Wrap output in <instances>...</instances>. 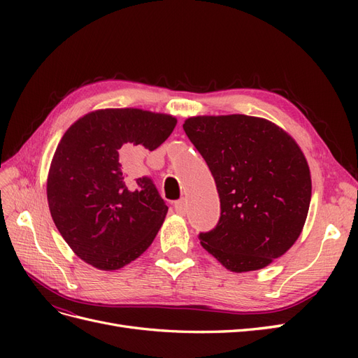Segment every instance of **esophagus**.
Listing matches in <instances>:
<instances>
[{
	"label": "esophagus",
	"instance_id": "1",
	"mask_svg": "<svg viewBox=\"0 0 358 358\" xmlns=\"http://www.w3.org/2000/svg\"><path fill=\"white\" fill-rule=\"evenodd\" d=\"M175 210L179 213V215H183L187 212V204H185V201L183 200H178L176 203H175Z\"/></svg>",
	"mask_w": 358,
	"mask_h": 358
}]
</instances>
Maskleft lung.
Here are the masks:
<instances>
[{"mask_svg": "<svg viewBox=\"0 0 358 358\" xmlns=\"http://www.w3.org/2000/svg\"><path fill=\"white\" fill-rule=\"evenodd\" d=\"M183 129L208 162L221 216L201 246L230 272L259 270L294 245L306 222L312 180L288 133L263 117L192 116Z\"/></svg>", "mask_w": 358, "mask_h": 358, "instance_id": "left-lung-1", "label": "left lung"}]
</instances>
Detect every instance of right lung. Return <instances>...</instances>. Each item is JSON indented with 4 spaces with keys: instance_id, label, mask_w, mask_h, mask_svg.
Masks as SVG:
<instances>
[{
    "instance_id": "obj_1",
    "label": "right lung",
    "mask_w": 358,
    "mask_h": 358,
    "mask_svg": "<svg viewBox=\"0 0 358 358\" xmlns=\"http://www.w3.org/2000/svg\"><path fill=\"white\" fill-rule=\"evenodd\" d=\"M176 117L142 109H101L62 136L48 175L52 220L73 252L100 270H117L154 242L169 208L150 178L128 185L124 154L154 150Z\"/></svg>"
}]
</instances>
